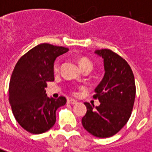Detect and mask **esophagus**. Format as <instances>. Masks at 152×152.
<instances>
[{
	"label": "esophagus",
	"mask_w": 152,
	"mask_h": 152,
	"mask_svg": "<svg viewBox=\"0 0 152 152\" xmlns=\"http://www.w3.org/2000/svg\"><path fill=\"white\" fill-rule=\"evenodd\" d=\"M67 102L69 104H72V105H75L77 103V101L76 100H74V99H68Z\"/></svg>",
	"instance_id": "obj_1"
}]
</instances>
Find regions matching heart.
Listing matches in <instances>:
<instances>
[{"mask_svg": "<svg viewBox=\"0 0 152 152\" xmlns=\"http://www.w3.org/2000/svg\"><path fill=\"white\" fill-rule=\"evenodd\" d=\"M79 65H80V68L82 70H84L86 68H91L92 69V63L90 61L89 59L87 58H80L79 60ZM55 73H57L60 70V62L59 61H56L54 64V67H53Z\"/></svg>", "mask_w": 152, "mask_h": 152, "instance_id": "1", "label": "heart"}]
</instances>
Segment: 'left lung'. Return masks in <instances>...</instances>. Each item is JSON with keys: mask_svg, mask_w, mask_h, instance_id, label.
Segmentation results:
<instances>
[{"mask_svg": "<svg viewBox=\"0 0 152 152\" xmlns=\"http://www.w3.org/2000/svg\"><path fill=\"white\" fill-rule=\"evenodd\" d=\"M104 61L105 75L95 89L93 97L100 106L85 102L87 111L82 117L83 127L100 138L114 136L121 130L132 115L135 96V78L126 60L109 49L95 51Z\"/></svg>", "mask_w": 152, "mask_h": 152, "instance_id": "obj_1", "label": "left lung"}]
</instances>
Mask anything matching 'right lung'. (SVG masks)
Returning a JSON list of instances; mask_svg holds the SVG:
<instances>
[{
    "label": "right lung",
    "instance_id": "add662e5",
    "mask_svg": "<svg viewBox=\"0 0 152 152\" xmlns=\"http://www.w3.org/2000/svg\"><path fill=\"white\" fill-rule=\"evenodd\" d=\"M69 49L42 43L31 49L17 61L9 85V102L15 120L32 134L50 130L56 122V111L66 99L50 98L46 94L48 81L54 80L56 58Z\"/></svg>",
    "mask_w": 152,
    "mask_h": 152
}]
</instances>
